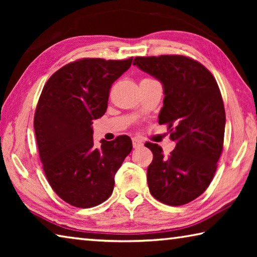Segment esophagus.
Instances as JSON below:
<instances>
[{
  "instance_id": "1",
  "label": "esophagus",
  "mask_w": 257,
  "mask_h": 257,
  "mask_svg": "<svg viewBox=\"0 0 257 257\" xmlns=\"http://www.w3.org/2000/svg\"><path fill=\"white\" fill-rule=\"evenodd\" d=\"M133 146H134V149H139V147H142L143 146L142 139H139L137 137L133 138Z\"/></svg>"
}]
</instances>
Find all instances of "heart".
Listing matches in <instances>:
<instances>
[{
	"label": "heart",
	"instance_id": "b5f03b06",
	"mask_svg": "<svg viewBox=\"0 0 257 257\" xmlns=\"http://www.w3.org/2000/svg\"><path fill=\"white\" fill-rule=\"evenodd\" d=\"M145 80H152V79H149V78H145V79H143L142 81H145Z\"/></svg>",
	"mask_w": 257,
	"mask_h": 257
}]
</instances>
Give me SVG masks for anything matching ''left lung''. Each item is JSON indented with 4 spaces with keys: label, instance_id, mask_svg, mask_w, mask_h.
I'll use <instances>...</instances> for the list:
<instances>
[{
    "label": "left lung",
    "instance_id": "left-lung-1",
    "mask_svg": "<svg viewBox=\"0 0 257 257\" xmlns=\"http://www.w3.org/2000/svg\"><path fill=\"white\" fill-rule=\"evenodd\" d=\"M134 66L163 85L159 123L168 124L176 142L168 158L158 144H145L153 153L150 191L167 205H184L206 190L222 153L225 112L219 86L203 64L187 56H137Z\"/></svg>",
    "mask_w": 257,
    "mask_h": 257
}]
</instances>
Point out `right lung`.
Returning <instances> with one entry per match:
<instances>
[{
    "label": "right lung",
    "mask_w": 257,
    "mask_h": 257,
    "mask_svg": "<svg viewBox=\"0 0 257 257\" xmlns=\"http://www.w3.org/2000/svg\"><path fill=\"white\" fill-rule=\"evenodd\" d=\"M132 62L78 60L54 72L42 90L34 118L38 152L51 187L70 205L87 208L106 201L133 150L125 135L95 147L92 127L106 111L112 84Z\"/></svg>",
    "instance_id": "add662e5"
}]
</instances>
